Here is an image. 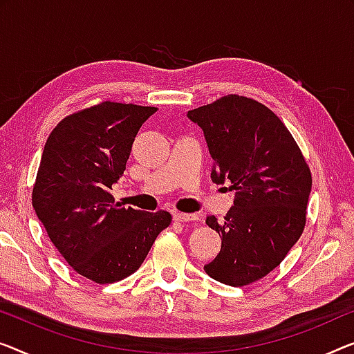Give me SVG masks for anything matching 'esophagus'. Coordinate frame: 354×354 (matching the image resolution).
I'll return each mask as SVG.
<instances>
[{
	"instance_id": "34e87169",
	"label": "esophagus",
	"mask_w": 354,
	"mask_h": 354,
	"mask_svg": "<svg viewBox=\"0 0 354 354\" xmlns=\"http://www.w3.org/2000/svg\"><path fill=\"white\" fill-rule=\"evenodd\" d=\"M173 219L179 221V223H189V221H197L198 216L195 213L189 214V213H178V211H175V213H173Z\"/></svg>"
}]
</instances>
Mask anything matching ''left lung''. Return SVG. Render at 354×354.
<instances>
[{
  "mask_svg": "<svg viewBox=\"0 0 354 354\" xmlns=\"http://www.w3.org/2000/svg\"><path fill=\"white\" fill-rule=\"evenodd\" d=\"M187 118L203 130L213 183L235 191L224 221L207 218L223 246L203 268L216 281L245 286L278 267L300 239L312 175L289 130L256 100L227 95Z\"/></svg>",
  "mask_w": 354,
  "mask_h": 354,
  "instance_id": "1",
  "label": "left lung"
}]
</instances>
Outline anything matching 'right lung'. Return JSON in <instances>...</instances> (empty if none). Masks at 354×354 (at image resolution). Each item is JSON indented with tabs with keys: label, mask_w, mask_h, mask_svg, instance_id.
<instances>
[{
	"label": "right lung",
	"mask_w": 354,
	"mask_h": 354,
	"mask_svg": "<svg viewBox=\"0 0 354 354\" xmlns=\"http://www.w3.org/2000/svg\"><path fill=\"white\" fill-rule=\"evenodd\" d=\"M151 106L103 102L68 115L52 130L33 187V208L52 243L79 275L106 284L140 268L171 223L114 203L109 189L124 175L131 145Z\"/></svg>",
	"instance_id": "right-lung-1"
}]
</instances>
